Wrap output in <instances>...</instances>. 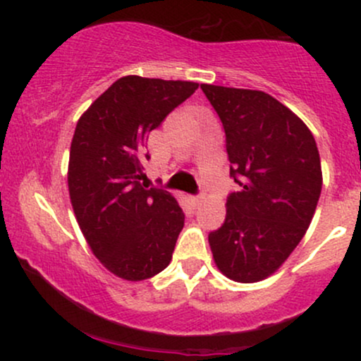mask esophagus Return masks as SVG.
<instances>
[{
    "mask_svg": "<svg viewBox=\"0 0 361 361\" xmlns=\"http://www.w3.org/2000/svg\"><path fill=\"white\" fill-rule=\"evenodd\" d=\"M204 198H205V195H200V197L193 198V205H195V207H198V205L202 204V202H204Z\"/></svg>",
    "mask_w": 361,
    "mask_h": 361,
    "instance_id": "esophagus-1",
    "label": "esophagus"
}]
</instances>
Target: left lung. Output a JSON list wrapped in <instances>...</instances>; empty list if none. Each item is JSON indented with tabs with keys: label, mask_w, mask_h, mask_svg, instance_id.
Wrapping results in <instances>:
<instances>
[{
	"label": "left lung",
	"mask_w": 361,
	"mask_h": 361,
	"mask_svg": "<svg viewBox=\"0 0 361 361\" xmlns=\"http://www.w3.org/2000/svg\"><path fill=\"white\" fill-rule=\"evenodd\" d=\"M226 130L231 193L226 221L209 234L215 267L255 283L273 275L307 233L322 188L312 132L288 106L258 90L202 85Z\"/></svg>",
	"instance_id": "obj_1"
}]
</instances>
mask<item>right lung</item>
<instances>
[{
  "instance_id": "1",
  "label": "right lung",
  "mask_w": 361,
  "mask_h": 361,
  "mask_svg": "<svg viewBox=\"0 0 361 361\" xmlns=\"http://www.w3.org/2000/svg\"><path fill=\"white\" fill-rule=\"evenodd\" d=\"M198 82L123 76L81 115L69 151L71 205L91 252L127 281L168 267L185 214L169 192L146 188L149 132L192 97Z\"/></svg>"
}]
</instances>
